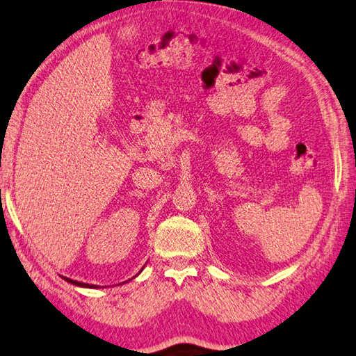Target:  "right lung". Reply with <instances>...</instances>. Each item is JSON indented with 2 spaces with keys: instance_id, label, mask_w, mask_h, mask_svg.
<instances>
[{
  "instance_id": "obj_1",
  "label": "right lung",
  "mask_w": 356,
  "mask_h": 356,
  "mask_svg": "<svg viewBox=\"0 0 356 356\" xmlns=\"http://www.w3.org/2000/svg\"><path fill=\"white\" fill-rule=\"evenodd\" d=\"M140 270H143V269H140ZM140 270H139V273H140ZM138 273V274H139ZM136 274V275H138ZM136 275H134V277H136ZM66 282H70V284H72V285H76V286H82V289H98V285H92V284H83V282H77V280H72V279H67V277H63ZM129 280H131V279H129ZM128 282V280H127ZM122 284H125V282H122ZM118 285H120V284H118Z\"/></svg>"
}]
</instances>
